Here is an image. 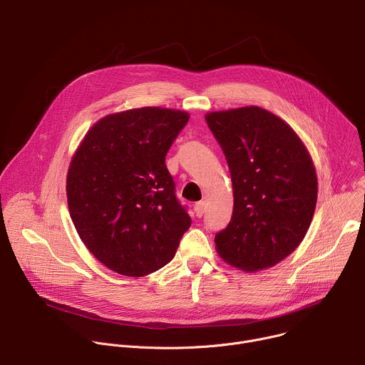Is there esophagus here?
Listing matches in <instances>:
<instances>
[{"label": "esophagus", "mask_w": 365, "mask_h": 365, "mask_svg": "<svg viewBox=\"0 0 365 365\" xmlns=\"http://www.w3.org/2000/svg\"><path fill=\"white\" fill-rule=\"evenodd\" d=\"M205 202H197V203H195V206H193V211H195V214H196V217H202L203 214H205Z\"/></svg>", "instance_id": "esophagus-1"}]
</instances>
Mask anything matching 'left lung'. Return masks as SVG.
Here are the masks:
<instances>
[{
  "mask_svg": "<svg viewBox=\"0 0 365 365\" xmlns=\"http://www.w3.org/2000/svg\"><path fill=\"white\" fill-rule=\"evenodd\" d=\"M231 172L234 212L215 235L230 266L255 273L279 264L303 241L318 199L314 160L296 131L255 106L207 113Z\"/></svg>",
  "mask_w": 365,
  "mask_h": 365,
  "instance_id": "left-lung-1",
  "label": "left lung"
}]
</instances>
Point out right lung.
<instances>
[{
    "label": "right lung",
    "instance_id": "obj_1",
    "mask_svg": "<svg viewBox=\"0 0 365 365\" xmlns=\"http://www.w3.org/2000/svg\"><path fill=\"white\" fill-rule=\"evenodd\" d=\"M189 117L160 107L108 114L72 155L66 178L72 222L95 258L118 274L143 277L162 269L190 227L165 165Z\"/></svg>",
    "mask_w": 365,
    "mask_h": 365
}]
</instances>
